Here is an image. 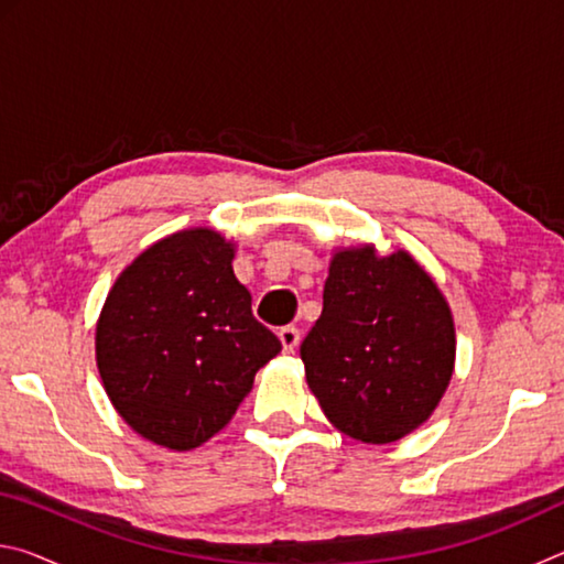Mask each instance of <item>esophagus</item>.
Returning a JSON list of instances; mask_svg holds the SVG:
<instances>
[{"label": "esophagus", "instance_id": "34e87169", "mask_svg": "<svg viewBox=\"0 0 564 564\" xmlns=\"http://www.w3.org/2000/svg\"><path fill=\"white\" fill-rule=\"evenodd\" d=\"M279 338L283 343V350L285 352H293L295 348H299V343H301V330L295 328V326H283L279 330Z\"/></svg>", "mask_w": 564, "mask_h": 564}]
</instances>
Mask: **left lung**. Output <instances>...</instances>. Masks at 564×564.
I'll list each match as a JSON object with an SVG mask.
<instances>
[{"mask_svg": "<svg viewBox=\"0 0 564 564\" xmlns=\"http://www.w3.org/2000/svg\"><path fill=\"white\" fill-rule=\"evenodd\" d=\"M323 413L362 443H393L425 423L453 376L455 328L431 275L395 251H340L323 313L301 343Z\"/></svg>", "mask_w": 564, "mask_h": 564, "instance_id": "1", "label": "left lung"}]
</instances>
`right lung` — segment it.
Masks as SVG:
<instances>
[{"label":"right lung","instance_id":"1","mask_svg":"<svg viewBox=\"0 0 564 564\" xmlns=\"http://www.w3.org/2000/svg\"><path fill=\"white\" fill-rule=\"evenodd\" d=\"M234 248L212 228L147 248L113 283L97 362L119 415L147 441L191 451L234 417L281 340L256 321Z\"/></svg>","mask_w":564,"mask_h":564}]
</instances>
